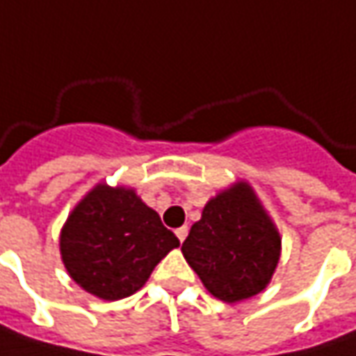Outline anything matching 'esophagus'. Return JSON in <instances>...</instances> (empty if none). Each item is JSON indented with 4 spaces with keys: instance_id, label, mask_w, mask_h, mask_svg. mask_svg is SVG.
I'll return each instance as SVG.
<instances>
[{
    "instance_id": "34e87169",
    "label": "esophagus",
    "mask_w": 356,
    "mask_h": 356,
    "mask_svg": "<svg viewBox=\"0 0 356 356\" xmlns=\"http://www.w3.org/2000/svg\"><path fill=\"white\" fill-rule=\"evenodd\" d=\"M175 234H177V238L183 242V240L187 238V234H189V228H187V227L177 228V230H175Z\"/></svg>"
}]
</instances>
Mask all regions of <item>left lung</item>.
Instances as JSON below:
<instances>
[{"instance_id":"obj_1","label":"left lung","mask_w":356,"mask_h":356,"mask_svg":"<svg viewBox=\"0 0 356 356\" xmlns=\"http://www.w3.org/2000/svg\"><path fill=\"white\" fill-rule=\"evenodd\" d=\"M282 238L244 181L204 204L181 252L215 298L234 303L260 293L280 262Z\"/></svg>"}]
</instances>
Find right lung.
Wrapping results in <instances>:
<instances>
[{"mask_svg":"<svg viewBox=\"0 0 356 356\" xmlns=\"http://www.w3.org/2000/svg\"><path fill=\"white\" fill-rule=\"evenodd\" d=\"M179 238L128 187L96 185L60 230V256L80 288L116 301L136 293Z\"/></svg>","mask_w":356,"mask_h":356,"instance_id":"right-lung-1","label":"right lung"}]
</instances>
